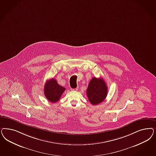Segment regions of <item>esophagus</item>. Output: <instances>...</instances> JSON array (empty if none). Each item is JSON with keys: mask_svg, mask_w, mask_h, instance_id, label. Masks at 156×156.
Listing matches in <instances>:
<instances>
[{"mask_svg": "<svg viewBox=\"0 0 156 156\" xmlns=\"http://www.w3.org/2000/svg\"><path fill=\"white\" fill-rule=\"evenodd\" d=\"M78 88H78V87H77V88H73H73H71V90H78Z\"/></svg>", "mask_w": 156, "mask_h": 156, "instance_id": "34e87169", "label": "esophagus"}]
</instances>
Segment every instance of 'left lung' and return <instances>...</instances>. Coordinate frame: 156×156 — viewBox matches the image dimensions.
Returning <instances> with one entry per match:
<instances>
[{"label": "left lung", "mask_w": 156, "mask_h": 156, "mask_svg": "<svg viewBox=\"0 0 156 156\" xmlns=\"http://www.w3.org/2000/svg\"><path fill=\"white\" fill-rule=\"evenodd\" d=\"M107 90L106 83L102 78L93 77L88 86L87 95L92 105H97L105 101Z\"/></svg>", "instance_id": "8db88e82"}]
</instances>
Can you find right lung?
<instances>
[{
    "mask_svg": "<svg viewBox=\"0 0 156 156\" xmlns=\"http://www.w3.org/2000/svg\"><path fill=\"white\" fill-rule=\"evenodd\" d=\"M66 88L59 85L55 79L47 81L44 87V94L46 99L51 103H56L60 99L61 96Z\"/></svg>",
    "mask_w": 156,
    "mask_h": 156,
    "instance_id": "add662e5",
    "label": "right lung"
}]
</instances>
